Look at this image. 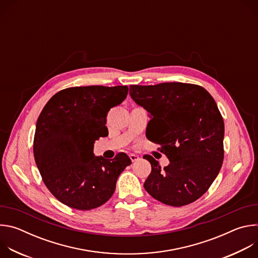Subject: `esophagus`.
I'll return each mask as SVG.
<instances>
[{
  "label": "esophagus",
  "instance_id": "obj_1",
  "mask_svg": "<svg viewBox=\"0 0 258 258\" xmlns=\"http://www.w3.org/2000/svg\"><path fill=\"white\" fill-rule=\"evenodd\" d=\"M130 158H131V160L133 161V162H135V161H137V160H139L140 159V157L137 155V154H130Z\"/></svg>",
  "mask_w": 258,
  "mask_h": 258
}]
</instances>
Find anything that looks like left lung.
Instances as JSON below:
<instances>
[{"mask_svg":"<svg viewBox=\"0 0 258 258\" xmlns=\"http://www.w3.org/2000/svg\"><path fill=\"white\" fill-rule=\"evenodd\" d=\"M130 95L149 113L146 137L161 145L169 160L162 169L152 156H144L152 166L145 190L171 206L196 201L224 160L225 124L214 99L202 87L182 83L130 86Z\"/></svg>","mask_w":258,"mask_h":258,"instance_id":"obj_1","label":"left lung"}]
</instances>
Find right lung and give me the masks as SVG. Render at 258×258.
Wrapping results in <instances>:
<instances>
[{
    "label": "right lung",
    "instance_id": "right-lung-1",
    "mask_svg": "<svg viewBox=\"0 0 258 258\" xmlns=\"http://www.w3.org/2000/svg\"><path fill=\"white\" fill-rule=\"evenodd\" d=\"M126 86L76 87L55 94L36 121L33 155L45 185L63 204L79 210L103 205L132 163L125 153L108 160L94 154V144L108 136L110 108L127 95Z\"/></svg>",
    "mask_w": 258,
    "mask_h": 258
}]
</instances>
